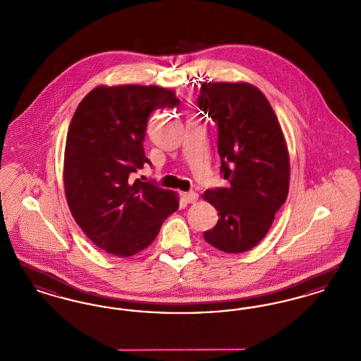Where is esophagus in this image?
<instances>
[{
  "instance_id": "obj_1",
  "label": "esophagus",
  "mask_w": 361,
  "mask_h": 361,
  "mask_svg": "<svg viewBox=\"0 0 361 361\" xmlns=\"http://www.w3.org/2000/svg\"><path fill=\"white\" fill-rule=\"evenodd\" d=\"M183 197H184V200H185L187 203L190 204V203H196V202H197L199 195H197L196 192H188V193H184Z\"/></svg>"
}]
</instances>
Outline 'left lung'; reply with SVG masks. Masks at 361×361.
Segmentation results:
<instances>
[{"label": "left lung", "mask_w": 361, "mask_h": 361, "mask_svg": "<svg viewBox=\"0 0 361 361\" xmlns=\"http://www.w3.org/2000/svg\"><path fill=\"white\" fill-rule=\"evenodd\" d=\"M197 105L218 126L228 183L203 195L219 215L204 240L224 253H243L267 235L288 196L287 142L268 99L252 84L203 82Z\"/></svg>", "instance_id": "obj_1"}]
</instances>
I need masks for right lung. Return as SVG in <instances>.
Wrapping results in <instances>:
<instances>
[{
	"label": "right lung",
	"instance_id": "add662e5",
	"mask_svg": "<svg viewBox=\"0 0 361 361\" xmlns=\"http://www.w3.org/2000/svg\"><path fill=\"white\" fill-rule=\"evenodd\" d=\"M162 86L100 85L78 104L70 123L63 185L71 215L96 246L118 257L146 249L178 195L131 173L150 164L143 150L149 115L178 105Z\"/></svg>",
	"mask_w": 361,
	"mask_h": 361
}]
</instances>
